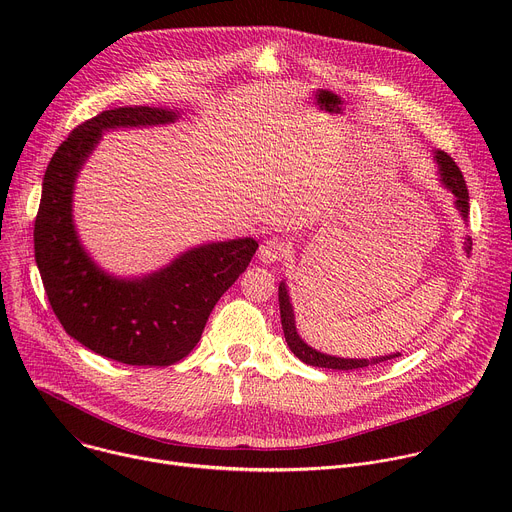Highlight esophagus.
Segmentation results:
<instances>
[{
	"mask_svg": "<svg viewBox=\"0 0 512 512\" xmlns=\"http://www.w3.org/2000/svg\"><path fill=\"white\" fill-rule=\"evenodd\" d=\"M287 253H289V247H287V243L283 239L269 237L259 247V261L261 263H275V261L283 259Z\"/></svg>",
	"mask_w": 512,
	"mask_h": 512,
	"instance_id": "esophagus-1",
	"label": "esophagus"
}]
</instances>
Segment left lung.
Instances as JSON below:
<instances>
[{
  "instance_id": "left-lung-1",
  "label": "left lung",
  "mask_w": 512,
  "mask_h": 512,
  "mask_svg": "<svg viewBox=\"0 0 512 512\" xmlns=\"http://www.w3.org/2000/svg\"><path fill=\"white\" fill-rule=\"evenodd\" d=\"M435 162L437 166H440V180L442 184L456 196V208L462 212L464 221L468 218V212H470V196H468V188H466V182H464V176L460 172V168L456 166V162L444 154V152H437L435 154ZM466 247V253L470 255L472 251V241L466 239L464 243ZM279 314H281V328H283V336H285V342L289 346V350L294 352L302 362L310 364V367H320V369H334V371H358V369H364V367H373V364H379V362H385V360H391V358H397L401 356L399 352L397 354H389V356H377V358H338V356H330V354H324V352H318L316 348L308 346L298 330H296V316H294V308H291V302H289V294H287V287H285V281L279 283Z\"/></svg>"
}]
</instances>
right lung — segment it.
<instances>
[{
	"label": "right lung",
	"instance_id": "obj_1",
	"mask_svg": "<svg viewBox=\"0 0 512 512\" xmlns=\"http://www.w3.org/2000/svg\"><path fill=\"white\" fill-rule=\"evenodd\" d=\"M176 119L160 107H119L77 125L46 168L34 221L36 263L66 334L133 367H170L190 354L212 308L259 247L251 237L200 245L137 279L109 275L83 249L72 223V190L103 131Z\"/></svg>",
	"mask_w": 512,
	"mask_h": 512
}]
</instances>
